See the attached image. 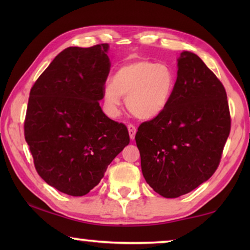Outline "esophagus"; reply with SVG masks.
I'll use <instances>...</instances> for the list:
<instances>
[{
    "label": "esophagus",
    "instance_id": "1",
    "mask_svg": "<svg viewBox=\"0 0 250 250\" xmlns=\"http://www.w3.org/2000/svg\"><path fill=\"white\" fill-rule=\"evenodd\" d=\"M128 131H129L130 139H131V140H133L134 137H135V132H137V128H135L133 125H128Z\"/></svg>",
    "mask_w": 250,
    "mask_h": 250
}]
</instances>
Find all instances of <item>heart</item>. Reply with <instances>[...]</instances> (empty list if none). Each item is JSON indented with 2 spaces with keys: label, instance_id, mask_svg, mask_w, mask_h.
<instances>
[{
  "label": "heart",
  "instance_id": "heart-1",
  "mask_svg": "<svg viewBox=\"0 0 250 250\" xmlns=\"http://www.w3.org/2000/svg\"><path fill=\"white\" fill-rule=\"evenodd\" d=\"M176 87V74L167 64L146 59H130L112 75L104 88L105 112L116 118L120 113L121 97L129 111L141 120L160 117L170 105Z\"/></svg>",
  "mask_w": 250,
  "mask_h": 250
}]
</instances>
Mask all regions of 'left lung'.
<instances>
[{
  "label": "left lung",
  "instance_id": "obj_1",
  "mask_svg": "<svg viewBox=\"0 0 250 250\" xmlns=\"http://www.w3.org/2000/svg\"><path fill=\"white\" fill-rule=\"evenodd\" d=\"M229 131L223 83L196 54L183 50L170 105L135 134L146 183L167 198L195 189L216 171Z\"/></svg>",
  "mask_w": 250,
  "mask_h": 250
}]
</instances>
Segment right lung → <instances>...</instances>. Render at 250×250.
Instances as JSON below:
<instances>
[{"label": "right lung", "mask_w": 250, "mask_h": 250, "mask_svg": "<svg viewBox=\"0 0 250 250\" xmlns=\"http://www.w3.org/2000/svg\"><path fill=\"white\" fill-rule=\"evenodd\" d=\"M108 50L109 44L64 49L29 94L24 132L36 171L71 196L89 193L130 142L126 126L99 105L110 70Z\"/></svg>", "instance_id": "1"}]
</instances>
